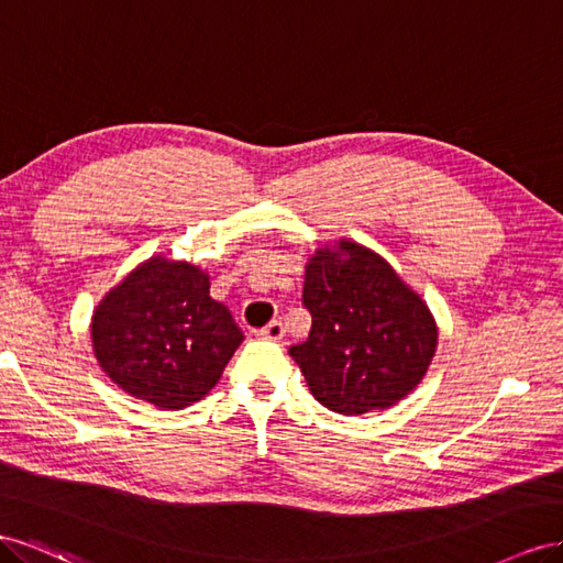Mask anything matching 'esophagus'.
Listing matches in <instances>:
<instances>
[{"instance_id": "obj_1", "label": "esophagus", "mask_w": 563, "mask_h": 563, "mask_svg": "<svg viewBox=\"0 0 563 563\" xmlns=\"http://www.w3.org/2000/svg\"><path fill=\"white\" fill-rule=\"evenodd\" d=\"M260 336H264V340H271V342H280L285 336V325L280 323V320H271L266 328L260 330Z\"/></svg>"}]
</instances>
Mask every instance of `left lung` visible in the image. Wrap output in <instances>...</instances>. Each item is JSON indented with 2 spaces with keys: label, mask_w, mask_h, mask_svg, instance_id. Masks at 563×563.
<instances>
[{
  "label": "left lung",
  "mask_w": 563,
  "mask_h": 563,
  "mask_svg": "<svg viewBox=\"0 0 563 563\" xmlns=\"http://www.w3.org/2000/svg\"><path fill=\"white\" fill-rule=\"evenodd\" d=\"M311 332L290 346L318 404L340 415L387 410L427 375L439 328L394 266L349 238L318 247L303 268Z\"/></svg>",
  "instance_id": "1"
}]
</instances>
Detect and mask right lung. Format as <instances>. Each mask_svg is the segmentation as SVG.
Listing matches in <instances>:
<instances>
[{
	"label": "right lung",
	"mask_w": 563,
	"mask_h": 563,
	"mask_svg": "<svg viewBox=\"0 0 563 563\" xmlns=\"http://www.w3.org/2000/svg\"><path fill=\"white\" fill-rule=\"evenodd\" d=\"M243 340L231 311L210 297V276L163 254L141 262L91 316L101 371L163 410H184L210 394Z\"/></svg>",
	"instance_id": "1"
}]
</instances>
